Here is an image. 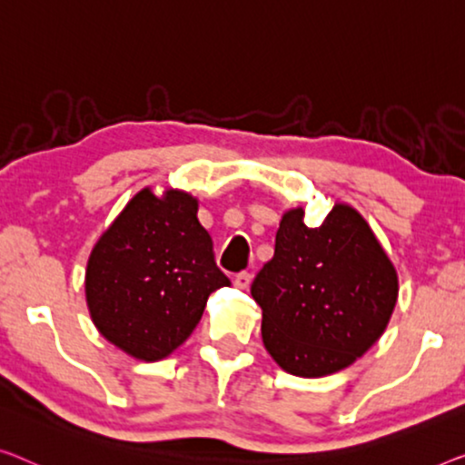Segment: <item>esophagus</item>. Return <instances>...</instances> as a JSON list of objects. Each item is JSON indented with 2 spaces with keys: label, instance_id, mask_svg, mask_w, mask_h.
<instances>
[{
  "label": "esophagus",
  "instance_id": "1",
  "mask_svg": "<svg viewBox=\"0 0 465 465\" xmlns=\"http://www.w3.org/2000/svg\"><path fill=\"white\" fill-rule=\"evenodd\" d=\"M233 286L240 288V290H246L248 286H251V273L242 272L233 277Z\"/></svg>",
  "mask_w": 465,
  "mask_h": 465
}]
</instances>
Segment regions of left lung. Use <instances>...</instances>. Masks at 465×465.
<instances>
[{
    "mask_svg": "<svg viewBox=\"0 0 465 465\" xmlns=\"http://www.w3.org/2000/svg\"><path fill=\"white\" fill-rule=\"evenodd\" d=\"M262 344L283 371L330 376L363 357L384 334L399 275L363 214L336 203L320 227L304 209L282 214L273 259L256 273Z\"/></svg>",
    "mask_w": 465,
    "mask_h": 465,
    "instance_id": "obj_1",
    "label": "left lung"
}]
</instances>
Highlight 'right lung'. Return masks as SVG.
Returning a JSON list of instances; mask_svg holds the SVG:
<instances>
[{"instance_id": "obj_1", "label": "right lung", "mask_w": 465, "mask_h": 465, "mask_svg": "<svg viewBox=\"0 0 465 465\" xmlns=\"http://www.w3.org/2000/svg\"><path fill=\"white\" fill-rule=\"evenodd\" d=\"M230 286L188 192L143 188L95 242L85 269L92 322L110 344L161 361L188 341L217 288Z\"/></svg>"}]
</instances>
